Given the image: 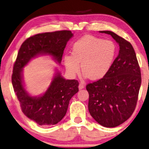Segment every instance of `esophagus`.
I'll return each mask as SVG.
<instances>
[{
    "label": "esophagus",
    "mask_w": 149,
    "mask_h": 149,
    "mask_svg": "<svg viewBox=\"0 0 149 149\" xmlns=\"http://www.w3.org/2000/svg\"><path fill=\"white\" fill-rule=\"evenodd\" d=\"M84 87H85V85H84V84L80 83L79 85V89H83V88H84Z\"/></svg>",
    "instance_id": "esophagus-1"
}]
</instances>
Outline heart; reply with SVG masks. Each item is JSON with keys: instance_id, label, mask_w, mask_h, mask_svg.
Returning a JSON list of instances; mask_svg holds the SVG:
<instances>
[{"instance_id": "1", "label": "heart", "mask_w": 149, "mask_h": 149, "mask_svg": "<svg viewBox=\"0 0 149 149\" xmlns=\"http://www.w3.org/2000/svg\"><path fill=\"white\" fill-rule=\"evenodd\" d=\"M117 51V45L111 40L86 35L74 43L72 55L64 56V66L70 75H74L79 72L81 63L84 76L98 80L111 68Z\"/></svg>"}]
</instances>
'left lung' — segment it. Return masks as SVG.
<instances>
[{"instance_id": "obj_1", "label": "left lung", "mask_w": 149, "mask_h": 149, "mask_svg": "<svg viewBox=\"0 0 149 149\" xmlns=\"http://www.w3.org/2000/svg\"><path fill=\"white\" fill-rule=\"evenodd\" d=\"M119 53L104 77L86 85L89 94L88 111L97 123L107 128L123 124L136 109L141 84V75L136 54L132 44L111 31Z\"/></svg>"}]
</instances>
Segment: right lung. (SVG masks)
I'll return each instance as SVG.
<instances>
[{
  "instance_id": "right-lung-1",
  "label": "right lung",
  "mask_w": 149,
  "mask_h": 149,
  "mask_svg": "<svg viewBox=\"0 0 149 149\" xmlns=\"http://www.w3.org/2000/svg\"><path fill=\"white\" fill-rule=\"evenodd\" d=\"M72 36V32L66 30L38 34L28 38L19 50L12 75L13 88L24 115L38 125H54L63 119L70 99L79 91V82L66 80L57 73L44 95L32 97L23 87V68L40 54H49L61 63L64 48Z\"/></svg>"
}]
</instances>
